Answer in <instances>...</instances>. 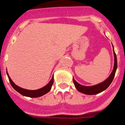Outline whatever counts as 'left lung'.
Listing matches in <instances>:
<instances>
[{
    "label": "left lung",
    "instance_id": "left-lung-1",
    "mask_svg": "<svg viewBox=\"0 0 125 125\" xmlns=\"http://www.w3.org/2000/svg\"><path fill=\"white\" fill-rule=\"evenodd\" d=\"M113 47V54H114V66H113V71L112 73H110V76H109L105 81H104L100 83L97 84L94 86H83L82 84H79L77 83L76 81L74 80V77H73V81L74 86H75L76 89L80 92L82 93V94H88V95H92V94H98L104 91V90L109 86L110 83L112 82L113 78H114L115 75L117 67V58L115 52L114 51V47Z\"/></svg>",
    "mask_w": 125,
    "mask_h": 125
}]
</instances>
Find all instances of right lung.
<instances>
[{"label":"right lung","instance_id":"add662e5","mask_svg":"<svg viewBox=\"0 0 125 125\" xmlns=\"http://www.w3.org/2000/svg\"><path fill=\"white\" fill-rule=\"evenodd\" d=\"M7 75H8L9 80L10 83L12 86L13 87V89L15 90H16L18 92L22 94L23 96H25L27 97H41L42 96L44 95V94H46L47 93H48L50 90H51L52 86V84L53 83L54 81V76H52L51 80L49 81V82L46 86H44V87H42L41 89H39L37 90H28V89H25L21 88V87L18 86V85H16L12 81V80L11 79V78L10 77L9 75L8 71L6 72Z\"/></svg>","mask_w":125,"mask_h":125}]
</instances>
